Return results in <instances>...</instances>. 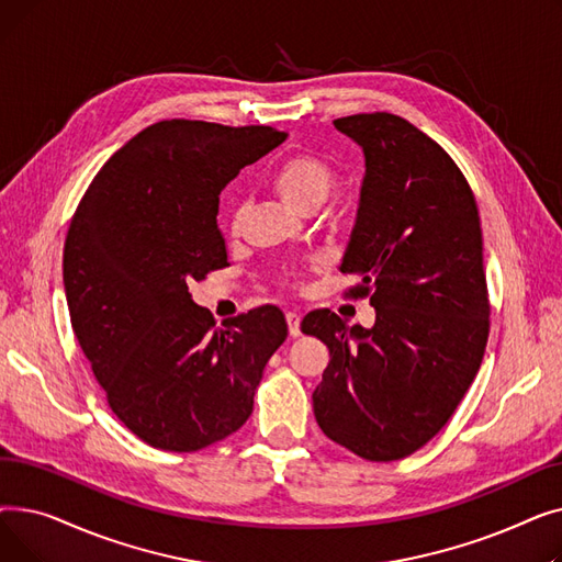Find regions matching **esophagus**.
<instances>
[{
  "label": "esophagus",
  "mask_w": 562,
  "mask_h": 562,
  "mask_svg": "<svg viewBox=\"0 0 562 562\" xmlns=\"http://www.w3.org/2000/svg\"><path fill=\"white\" fill-rule=\"evenodd\" d=\"M286 326L291 337H301V314L299 312H286Z\"/></svg>",
  "instance_id": "esophagus-1"
}]
</instances>
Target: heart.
<instances>
[{
    "mask_svg": "<svg viewBox=\"0 0 562 562\" xmlns=\"http://www.w3.org/2000/svg\"><path fill=\"white\" fill-rule=\"evenodd\" d=\"M282 202L299 212H314L335 184V170L316 155H293L282 159L266 177Z\"/></svg>",
    "mask_w": 562,
    "mask_h": 562,
    "instance_id": "1",
    "label": "heart"
}]
</instances>
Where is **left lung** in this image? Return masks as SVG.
Returning a JSON list of instances; mask_svg holds the SVG:
<instances>
[{"label":"left lung","instance_id":"left-lung-1","mask_svg":"<svg viewBox=\"0 0 562 562\" xmlns=\"http://www.w3.org/2000/svg\"><path fill=\"white\" fill-rule=\"evenodd\" d=\"M364 153L356 227L341 273L375 307L371 328L330 310L301 330L330 348L312 394L321 430L373 462L401 460L447 426L474 382L490 335L476 198L456 161L405 117H337Z\"/></svg>","mask_w":562,"mask_h":562}]
</instances>
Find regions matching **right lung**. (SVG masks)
<instances>
[{
    "label": "right lung",
    "instance_id": "obj_1",
    "mask_svg": "<svg viewBox=\"0 0 562 562\" xmlns=\"http://www.w3.org/2000/svg\"><path fill=\"white\" fill-rule=\"evenodd\" d=\"M284 138L266 125L155 123L100 168L70 221L75 337L113 415L155 449L191 453L239 430L286 339L276 305L216 326L189 293L227 266L221 191Z\"/></svg>",
    "mask_w": 562,
    "mask_h": 562
}]
</instances>
